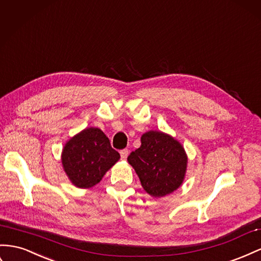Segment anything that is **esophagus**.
Masks as SVG:
<instances>
[{
  "label": "esophagus",
  "mask_w": 261,
  "mask_h": 261,
  "mask_svg": "<svg viewBox=\"0 0 261 261\" xmlns=\"http://www.w3.org/2000/svg\"><path fill=\"white\" fill-rule=\"evenodd\" d=\"M119 153H121V158L125 160L126 158H127V156H128V150L127 149H123V150L119 151Z\"/></svg>",
  "instance_id": "34e87169"
}]
</instances>
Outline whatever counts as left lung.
<instances>
[{
  "instance_id": "8db88e82",
  "label": "left lung",
  "mask_w": 261,
  "mask_h": 261,
  "mask_svg": "<svg viewBox=\"0 0 261 261\" xmlns=\"http://www.w3.org/2000/svg\"><path fill=\"white\" fill-rule=\"evenodd\" d=\"M142 145L127 160L135 169L145 191L161 198L175 191L186 177L188 157L185 148L172 136L149 130L140 138Z\"/></svg>"
}]
</instances>
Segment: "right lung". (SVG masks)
Listing matches in <instances>:
<instances>
[{
	"label": "right lung",
	"instance_id": "add662e5",
	"mask_svg": "<svg viewBox=\"0 0 261 261\" xmlns=\"http://www.w3.org/2000/svg\"><path fill=\"white\" fill-rule=\"evenodd\" d=\"M110 139L96 127H89L70 138L62 149L61 163L72 185L90 189L100 182L119 159Z\"/></svg>",
	"mask_w": 261,
	"mask_h": 261
}]
</instances>
